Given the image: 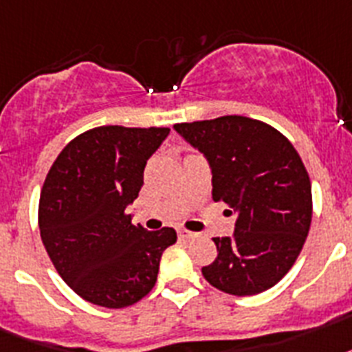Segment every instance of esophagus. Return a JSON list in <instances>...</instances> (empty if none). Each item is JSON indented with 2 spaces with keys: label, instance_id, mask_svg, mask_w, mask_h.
Returning <instances> with one entry per match:
<instances>
[{
  "label": "esophagus",
  "instance_id": "esophagus-1",
  "mask_svg": "<svg viewBox=\"0 0 352 352\" xmlns=\"http://www.w3.org/2000/svg\"><path fill=\"white\" fill-rule=\"evenodd\" d=\"M177 235H179V239L190 241V239H195L197 233H193V231H188V230H184V228H181V230L177 231Z\"/></svg>",
  "mask_w": 352,
  "mask_h": 352
}]
</instances>
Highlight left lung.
Returning <instances> with one entry per match:
<instances>
[{
  "label": "left lung",
  "mask_w": 352,
  "mask_h": 352,
  "mask_svg": "<svg viewBox=\"0 0 352 352\" xmlns=\"http://www.w3.org/2000/svg\"><path fill=\"white\" fill-rule=\"evenodd\" d=\"M175 130L204 153L213 201L236 213L233 236H217V258L202 267L213 287L235 296L270 289L293 267L313 217L311 181L298 151L256 119L224 116Z\"/></svg>",
  "instance_id": "1"
}]
</instances>
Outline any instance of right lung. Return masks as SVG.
Listing matches in <instances>:
<instances>
[{"label": "right lung", "instance_id": "add662e5", "mask_svg": "<svg viewBox=\"0 0 352 352\" xmlns=\"http://www.w3.org/2000/svg\"><path fill=\"white\" fill-rule=\"evenodd\" d=\"M170 128L99 126L68 142L48 171L39 231L54 267L90 304L121 309L153 289L173 228L146 231L126 208Z\"/></svg>", "mask_w": 352, "mask_h": 352}]
</instances>
